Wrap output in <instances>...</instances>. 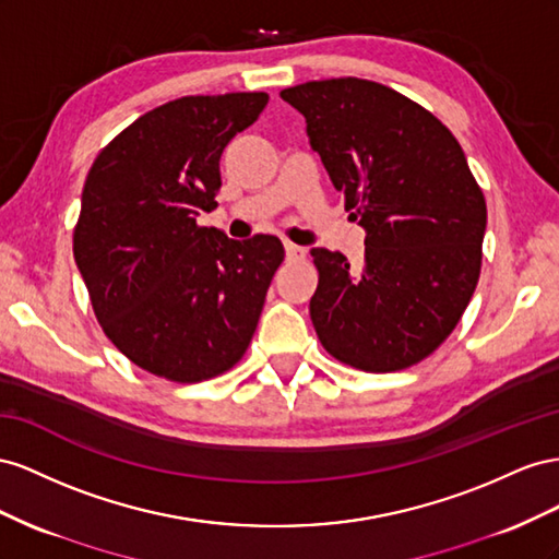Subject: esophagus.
<instances>
[{"label": "esophagus", "instance_id": "obj_1", "mask_svg": "<svg viewBox=\"0 0 559 559\" xmlns=\"http://www.w3.org/2000/svg\"><path fill=\"white\" fill-rule=\"evenodd\" d=\"M285 258H288V260H305L307 250L301 246H295V243H285Z\"/></svg>", "mask_w": 559, "mask_h": 559}]
</instances>
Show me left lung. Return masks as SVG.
Here are the masks:
<instances>
[{"instance_id":"8db88e82","label":"left lung","mask_w":559,"mask_h":559,"mask_svg":"<svg viewBox=\"0 0 559 559\" xmlns=\"http://www.w3.org/2000/svg\"><path fill=\"white\" fill-rule=\"evenodd\" d=\"M365 229V264L313 248L309 313L328 354L368 372L409 368L450 337L480 278L487 205L448 126L356 76L281 91Z\"/></svg>"}]
</instances>
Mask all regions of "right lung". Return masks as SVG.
Returning <instances> with one entry per match:
<instances>
[{"instance_id": "right-lung-1", "label": "right lung", "mask_w": 559, "mask_h": 559, "mask_svg": "<svg viewBox=\"0 0 559 559\" xmlns=\"http://www.w3.org/2000/svg\"><path fill=\"white\" fill-rule=\"evenodd\" d=\"M266 93L185 95L135 119L95 158L74 262L95 318L138 368L180 384L241 360L285 250L234 241L197 217L217 209L219 156Z\"/></svg>"}]
</instances>
